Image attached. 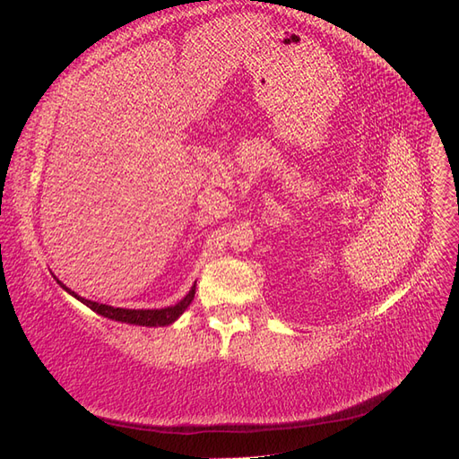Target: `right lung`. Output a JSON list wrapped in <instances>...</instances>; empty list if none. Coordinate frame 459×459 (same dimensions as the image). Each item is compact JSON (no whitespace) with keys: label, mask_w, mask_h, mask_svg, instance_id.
<instances>
[{"label":"right lung","mask_w":459,"mask_h":459,"mask_svg":"<svg viewBox=\"0 0 459 459\" xmlns=\"http://www.w3.org/2000/svg\"><path fill=\"white\" fill-rule=\"evenodd\" d=\"M57 283L65 290H68V293H71L73 297H76L80 302H84L86 307L91 308L93 312L101 314V316H105L108 319H115V322L134 324V325H145V327L170 325L172 322H176V319L186 312V308L191 304L193 297H195V285H193L189 293L182 300H179L178 304H174V307L160 308V310H128V308H115V307H107V304H100V302H93V300H88V299H82L76 293H73L71 289L65 287L59 280H57Z\"/></svg>","instance_id":"1"}]
</instances>
